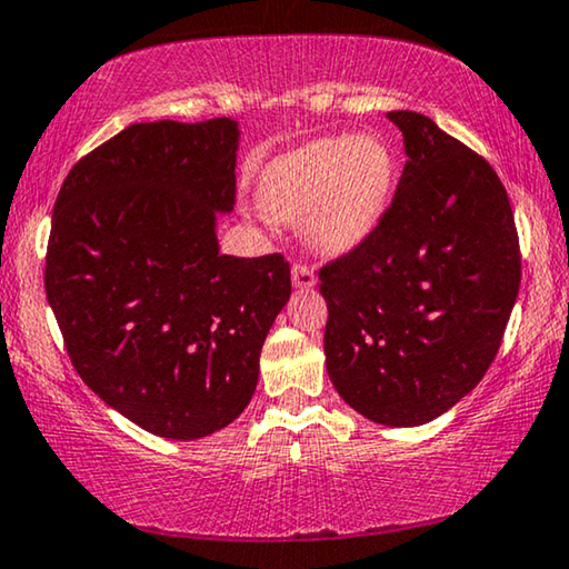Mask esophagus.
Segmentation results:
<instances>
[{
  "label": "esophagus",
  "mask_w": 569,
  "mask_h": 569,
  "mask_svg": "<svg viewBox=\"0 0 569 569\" xmlns=\"http://www.w3.org/2000/svg\"><path fill=\"white\" fill-rule=\"evenodd\" d=\"M291 278H293V286L301 288V291H309V288H315L317 283L315 268L307 266V262H296L291 270Z\"/></svg>",
  "instance_id": "34e87169"
}]
</instances>
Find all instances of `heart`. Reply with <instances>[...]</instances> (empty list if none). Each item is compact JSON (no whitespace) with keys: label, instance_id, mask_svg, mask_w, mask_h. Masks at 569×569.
Segmentation results:
<instances>
[{"label":"heart","instance_id":"heart-1","mask_svg":"<svg viewBox=\"0 0 569 569\" xmlns=\"http://www.w3.org/2000/svg\"><path fill=\"white\" fill-rule=\"evenodd\" d=\"M395 180V151L379 133L325 136L268 167L260 208L276 221L307 216L309 244L346 254L379 227Z\"/></svg>","mask_w":569,"mask_h":569}]
</instances>
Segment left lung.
<instances>
[{
	"label": "left lung",
	"instance_id": "left-lung-1",
	"mask_svg": "<svg viewBox=\"0 0 569 569\" xmlns=\"http://www.w3.org/2000/svg\"><path fill=\"white\" fill-rule=\"evenodd\" d=\"M405 170L373 234L319 270L325 356L363 418L412 428L467 397L521 286L513 208L485 157L412 110L387 113Z\"/></svg>",
	"mask_w": 569,
	"mask_h": 569
}]
</instances>
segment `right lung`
Listing matches in <instances>:
<instances>
[{
    "mask_svg": "<svg viewBox=\"0 0 569 569\" xmlns=\"http://www.w3.org/2000/svg\"><path fill=\"white\" fill-rule=\"evenodd\" d=\"M239 128L133 123L79 159L53 206L46 296L82 381L172 441L227 428L291 296L283 254L219 252L237 196Z\"/></svg>",
    "mask_w": 569,
    "mask_h": 569,
    "instance_id": "right-lung-1",
    "label": "right lung"
}]
</instances>
